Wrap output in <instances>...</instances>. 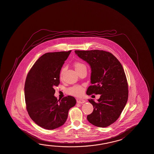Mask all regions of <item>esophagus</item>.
Segmentation results:
<instances>
[{"label":"esophagus","instance_id":"obj_1","mask_svg":"<svg viewBox=\"0 0 154 154\" xmlns=\"http://www.w3.org/2000/svg\"><path fill=\"white\" fill-rule=\"evenodd\" d=\"M85 100H83V99H77V103H78V104H82V103H85Z\"/></svg>","mask_w":154,"mask_h":154}]
</instances>
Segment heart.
Wrapping results in <instances>:
<instances>
[{"label":"heart","instance_id":"heart-1","mask_svg":"<svg viewBox=\"0 0 154 154\" xmlns=\"http://www.w3.org/2000/svg\"><path fill=\"white\" fill-rule=\"evenodd\" d=\"M75 68L76 70H79L80 69L83 68H86V66L82 63L80 62H76L75 63ZM64 69L61 70L60 73V78H62L63 73H64ZM67 92L69 94H70L74 96H80L82 94L83 92V88L80 85H75L72 86L71 88H69L67 90Z\"/></svg>","mask_w":154,"mask_h":154}]
</instances>
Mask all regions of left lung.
I'll list each match as a JSON object with an SVG mask.
<instances>
[{
	"instance_id": "1",
	"label": "left lung",
	"mask_w": 154,
	"mask_h": 154,
	"mask_svg": "<svg viewBox=\"0 0 154 154\" xmlns=\"http://www.w3.org/2000/svg\"><path fill=\"white\" fill-rule=\"evenodd\" d=\"M91 68V83L88 95L100 94L97 102L89 101L94 110L87 116L90 123L105 128L116 122L128 99V84L123 67L114 55L104 50H75Z\"/></svg>"
}]
</instances>
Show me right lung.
<instances>
[{"label": "right lung", "instance_id": "add662e5", "mask_svg": "<svg viewBox=\"0 0 154 154\" xmlns=\"http://www.w3.org/2000/svg\"><path fill=\"white\" fill-rule=\"evenodd\" d=\"M72 50L47 53L30 70L24 86L26 108L32 121L44 129H57L64 124L76 101L72 96L57 100L54 86L60 84L63 65Z\"/></svg>", "mask_w": 154, "mask_h": 154}]
</instances>
